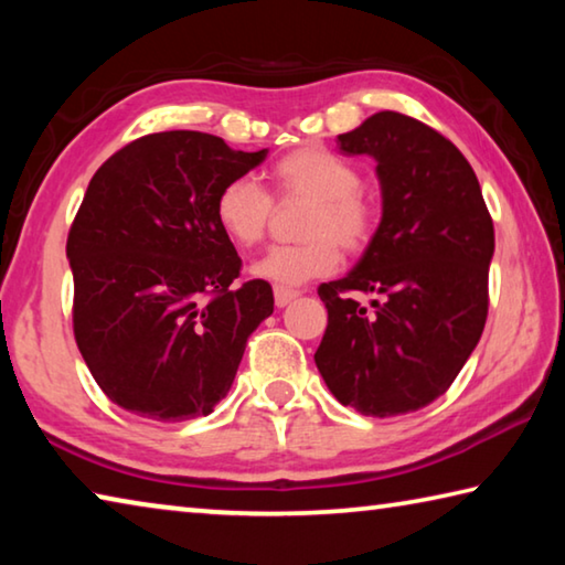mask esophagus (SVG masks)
Returning a JSON list of instances; mask_svg holds the SVG:
<instances>
[{
	"label": "esophagus",
	"mask_w": 565,
	"mask_h": 565,
	"mask_svg": "<svg viewBox=\"0 0 565 565\" xmlns=\"http://www.w3.org/2000/svg\"><path fill=\"white\" fill-rule=\"evenodd\" d=\"M296 296H299V291L296 289H289V286H276L274 289V301L279 309H284V306H289Z\"/></svg>",
	"instance_id": "obj_1"
}]
</instances>
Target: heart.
Returning <instances> with one entry per match:
<instances>
[{
	"label": "heart",
	"instance_id": "obj_1",
	"mask_svg": "<svg viewBox=\"0 0 565 565\" xmlns=\"http://www.w3.org/2000/svg\"><path fill=\"white\" fill-rule=\"evenodd\" d=\"M281 199H309L301 218L299 244L274 246L252 264L256 279L296 286L327 276L339 266L341 248L359 254L379 228V199L361 186L353 161L323 147H301L276 161L271 169ZM274 202L248 177H234L218 189L214 218L236 246L259 244L269 228Z\"/></svg>",
	"mask_w": 565,
	"mask_h": 565
}]
</instances>
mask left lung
<instances>
[{
	"label": "left lung",
	"mask_w": 565,
	"mask_h": 565,
	"mask_svg": "<svg viewBox=\"0 0 565 565\" xmlns=\"http://www.w3.org/2000/svg\"><path fill=\"white\" fill-rule=\"evenodd\" d=\"M337 145L376 159L384 212L359 264L319 286L329 323L313 361L343 406L411 414L446 394L481 339L493 222L471 164L424 121L379 111ZM353 292L377 299L366 310Z\"/></svg>",
	"instance_id": "1"
}]
</instances>
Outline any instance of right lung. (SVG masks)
<instances>
[{
    "label": "right lung",
    "instance_id": "1",
    "mask_svg": "<svg viewBox=\"0 0 565 565\" xmlns=\"http://www.w3.org/2000/svg\"><path fill=\"white\" fill-rule=\"evenodd\" d=\"M266 151L159 131L92 177L66 238L72 319L94 381L117 406L174 424L209 416L232 388L246 339L274 313V291L262 279L236 284L242 259L214 199Z\"/></svg>",
    "mask_w": 565,
    "mask_h": 565
}]
</instances>
